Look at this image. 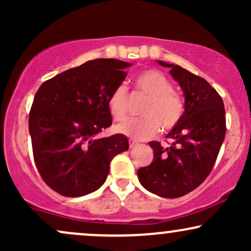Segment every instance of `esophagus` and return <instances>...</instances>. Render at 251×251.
Here are the masks:
<instances>
[{
  "mask_svg": "<svg viewBox=\"0 0 251 251\" xmlns=\"http://www.w3.org/2000/svg\"><path fill=\"white\" fill-rule=\"evenodd\" d=\"M128 144H129V149H133V148H135V146L138 145V143L135 142V140H133V139H129L128 140Z\"/></svg>",
  "mask_w": 251,
  "mask_h": 251,
  "instance_id": "34e87169",
  "label": "esophagus"
}]
</instances>
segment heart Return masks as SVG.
I'll list each match as a JSON object with an SVG mask.
<instances>
[{"label":"heart","instance_id":"1","mask_svg":"<svg viewBox=\"0 0 251 251\" xmlns=\"http://www.w3.org/2000/svg\"><path fill=\"white\" fill-rule=\"evenodd\" d=\"M140 93L149 98L142 111V119L126 120L116 125L118 133L127 135L133 140H146L159 131H171L180 122L184 103L180 97L174 93L172 83L158 71H145L135 79ZM128 92L126 86L119 85L108 98V108L116 120L127 117Z\"/></svg>","mask_w":251,"mask_h":251}]
</instances>
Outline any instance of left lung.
Instances as JSON below:
<instances>
[{
    "label": "left lung",
    "instance_id": "1",
    "mask_svg": "<svg viewBox=\"0 0 251 251\" xmlns=\"http://www.w3.org/2000/svg\"><path fill=\"white\" fill-rule=\"evenodd\" d=\"M170 68L185 98L179 124L165 138L169 148L150 142L153 160L138 170V179L148 191L164 198H177L201 185L214 168L226 137L223 100L203 77L180 66L158 61Z\"/></svg>",
    "mask_w": 251,
    "mask_h": 251
}]
</instances>
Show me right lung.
Here are the masks:
<instances>
[{
    "label": "right lung",
    "mask_w": 251,
    "mask_h": 251,
    "mask_svg": "<svg viewBox=\"0 0 251 251\" xmlns=\"http://www.w3.org/2000/svg\"><path fill=\"white\" fill-rule=\"evenodd\" d=\"M131 63L97 59L47 80L29 112L36 168L45 183L66 197L94 192L105 183L114 155L128 150L124 134L99 138L112 125L108 98Z\"/></svg>",
    "instance_id": "add662e5"
}]
</instances>
